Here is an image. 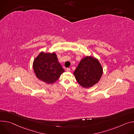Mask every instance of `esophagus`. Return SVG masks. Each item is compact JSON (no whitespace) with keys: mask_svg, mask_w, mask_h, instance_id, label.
Instances as JSON below:
<instances>
[{"mask_svg":"<svg viewBox=\"0 0 134 134\" xmlns=\"http://www.w3.org/2000/svg\"><path fill=\"white\" fill-rule=\"evenodd\" d=\"M70 68H67L66 69V71H67V72H70Z\"/></svg>","mask_w":134,"mask_h":134,"instance_id":"esophagus-1","label":"esophagus"}]
</instances>
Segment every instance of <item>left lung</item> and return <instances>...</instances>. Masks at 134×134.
Masks as SVG:
<instances>
[{
	"label": "left lung",
	"instance_id": "8db88e82",
	"mask_svg": "<svg viewBox=\"0 0 134 134\" xmlns=\"http://www.w3.org/2000/svg\"><path fill=\"white\" fill-rule=\"evenodd\" d=\"M103 74V68L98 59L86 56L81 59L74 72L77 82L83 88H88L96 84Z\"/></svg>",
	"mask_w": 134,
	"mask_h": 134
}]
</instances>
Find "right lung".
<instances>
[{"instance_id":"1","label":"right lung","mask_w":134,"mask_h":134,"mask_svg":"<svg viewBox=\"0 0 134 134\" xmlns=\"http://www.w3.org/2000/svg\"><path fill=\"white\" fill-rule=\"evenodd\" d=\"M33 68L36 77L47 84L55 82L64 72L54 52H41L35 59Z\"/></svg>"}]
</instances>
